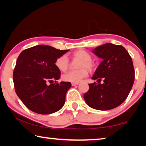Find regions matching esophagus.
Listing matches in <instances>:
<instances>
[{"instance_id": "esophagus-1", "label": "esophagus", "mask_w": 146, "mask_h": 146, "mask_svg": "<svg viewBox=\"0 0 146 146\" xmlns=\"http://www.w3.org/2000/svg\"><path fill=\"white\" fill-rule=\"evenodd\" d=\"M79 82H72V83H71V84H72V86H76V85H78V84H79Z\"/></svg>"}]
</instances>
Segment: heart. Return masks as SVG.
<instances>
[{"instance_id":"1","label":"heart","mask_w":146,"mask_h":146,"mask_svg":"<svg viewBox=\"0 0 146 146\" xmlns=\"http://www.w3.org/2000/svg\"><path fill=\"white\" fill-rule=\"evenodd\" d=\"M73 57L80 60L78 65V67L80 69L75 71H69L65 73L63 75V79L67 82H79L88 75L86 69L92 70L94 64L92 60H91V54L84 50H79L73 52ZM55 65L61 71H66L69 66L68 58L66 55L61 56L56 60Z\"/></svg>"}]
</instances>
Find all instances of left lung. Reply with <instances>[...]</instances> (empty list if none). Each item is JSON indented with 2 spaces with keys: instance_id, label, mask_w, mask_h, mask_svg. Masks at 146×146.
Masks as SVG:
<instances>
[{
  "instance_id": "1",
  "label": "left lung",
  "mask_w": 146,
  "mask_h": 146,
  "mask_svg": "<svg viewBox=\"0 0 146 146\" xmlns=\"http://www.w3.org/2000/svg\"><path fill=\"white\" fill-rule=\"evenodd\" d=\"M102 59L92 79L104 83L89 84L84 94L87 105L95 110L106 111L120 106L127 99L134 81L132 60L121 45L106 43L92 50Z\"/></svg>"
}]
</instances>
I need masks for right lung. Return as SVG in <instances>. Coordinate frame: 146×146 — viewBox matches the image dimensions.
Instances as JSON below:
<instances>
[{"instance_id":"add662e5","label":"right lung","mask_w":146,"mask_h":146,"mask_svg":"<svg viewBox=\"0 0 146 146\" xmlns=\"http://www.w3.org/2000/svg\"><path fill=\"white\" fill-rule=\"evenodd\" d=\"M69 50L41 44L25 49L19 55L13 73L15 91L32 111L51 114L64 106L71 82L62 81L50 84L48 82L60 78L56 60Z\"/></svg>"}]
</instances>
